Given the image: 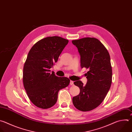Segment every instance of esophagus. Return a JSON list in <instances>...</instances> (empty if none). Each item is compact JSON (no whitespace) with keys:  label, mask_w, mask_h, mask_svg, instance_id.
Segmentation results:
<instances>
[{"label":"esophagus","mask_w":132,"mask_h":132,"mask_svg":"<svg viewBox=\"0 0 132 132\" xmlns=\"http://www.w3.org/2000/svg\"><path fill=\"white\" fill-rule=\"evenodd\" d=\"M70 84L71 85H74V82L72 81H70Z\"/></svg>","instance_id":"34e87169"}]
</instances>
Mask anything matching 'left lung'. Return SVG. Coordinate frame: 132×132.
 <instances>
[{
	"instance_id": "8db88e82",
	"label": "left lung",
	"mask_w": 132,
	"mask_h": 132,
	"mask_svg": "<svg viewBox=\"0 0 132 132\" xmlns=\"http://www.w3.org/2000/svg\"><path fill=\"white\" fill-rule=\"evenodd\" d=\"M81 56V67L88 70L85 85L81 81L74 82L80 92L73 97L74 107L82 111L96 108L101 103L110 89L112 71L109 52L97 38L85 37L72 41Z\"/></svg>"
}]
</instances>
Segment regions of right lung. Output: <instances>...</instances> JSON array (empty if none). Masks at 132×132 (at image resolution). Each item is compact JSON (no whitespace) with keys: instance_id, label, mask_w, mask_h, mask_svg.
I'll return each instance as SVG.
<instances>
[{"instance_id":"1","label":"right lung","mask_w":132,"mask_h":132,"mask_svg":"<svg viewBox=\"0 0 132 132\" xmlns=\"http://www.w3.org/2000/svg\"><path fill=\"white\" fill-rule=\"evenodd\" d=\"M68 42L59 36L47 37L35 43L29 52L23 67V83L30 100L39 108L54 106L59 91L70 83L68 77L57 76L50 70Z\"/></svg>"}]
</instances>
